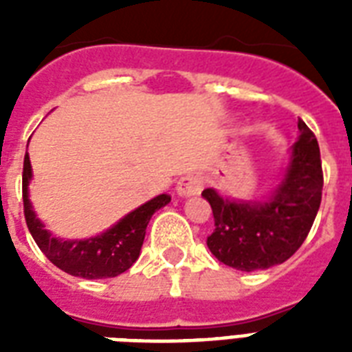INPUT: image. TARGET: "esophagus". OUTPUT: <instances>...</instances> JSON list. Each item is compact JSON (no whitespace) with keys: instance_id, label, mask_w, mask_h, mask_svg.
I'll use <instances>...</instances> for the list:
<instances>
[{"instance_id":"1","label":"esophagus","mask_w":352,"mask_h":352,"mask_svg":"<svg viewBox=\"0 0 352 352\" xmlns=\"http://www.w3.org/2000/svg\"><path fill=\"white\" fill-rule=\"evenodd\" d=\"M203 190V179L195 173H190V175H184L179 179L177 182V193L181 197H192V195H197L199 192Z\"/></svg>"}]
</instances>
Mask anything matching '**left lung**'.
Instances as JSON below:
<instances>
[{"label":"left lung","instance_id":"8db88e82","mask_svg":"<svg viewBox=\"0 0 352 352\" xmlns=\"http://www.w3.org/2000/svg\"><path fill=\"white\" fill-rule=\"evenodd\" d=\"M289 149L278 184L261 199H234L206 188L215 230L206 245L221 263L254 272L287 261L305 241L322 203L320 146L303 120Z\"/></svg>","mask_w":352,"mask_h":352}]
</instances>
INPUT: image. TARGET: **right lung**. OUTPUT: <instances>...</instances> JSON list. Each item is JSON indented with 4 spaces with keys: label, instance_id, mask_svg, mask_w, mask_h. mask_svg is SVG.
<instances>
[{
    "label": "right lung",
    "instance_id": "obj_1",
    "mask_svg": "<svg viewBox=\"0 0 352 352\" xmlns=\"http://www.w3.org/2000/svg\"><path fill=\"white\" fill-rule=\"evenodd\" d=\"M32 181V166L29 153L23 160V210L25 221L36 245L47 256V259L56 265L60 270L84 279L115 278L126 272L140 256L146 228L151 215L170 203L171 197L160 193L148 203L124 215L113 226L102 234L84 239H67L58 237L36 215L34 206L29 197V184Z\"/></svg>",
    "mask_w": 352,
    "mask_h": 352
}]
</instances>
